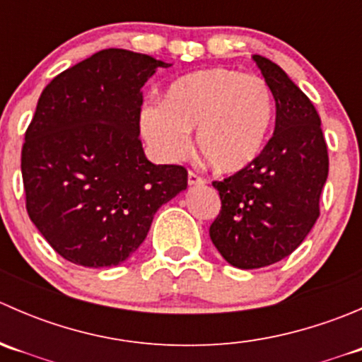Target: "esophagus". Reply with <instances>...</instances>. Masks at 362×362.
<instances>
[{
    "label": "esophagus",
    "instance_id": "esophagus-1",
    "mask_svg": "<svg viewBox=\"0 0 362 362\" xmlns=\"http://www.w3.org/2000/svg\"><path fill=\"white\" fill-rule=\"evenodd\" d=\"M187 182H189V185H203L206 180H204L203 177H199L198 173H194V171H189Z\"/></svg>",
    "mask_w": 362,
    "mask_h": 362
}]
</instances>
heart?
Here are the masks:
<instances>
[{
    "label": "heart",
    "mask_w": 362,
    "mask_h": 362,
    "mask_svg": "<svg viewBox=\"0 0 362 362\" xmlns=\"http://www.w3.org/2000/svg\"><path fill=\"white\" fill-rule=\"evenodd\" d=\"M275 117L268 83L238 69L208 68L175 80L163 107L141 110L140 126L156 154L175 160L189 148L187 133L196 129V148L218 173H238L261 156Z\"/></svg>",
    "instance_id": "b5f03b06"
}]
</instances>
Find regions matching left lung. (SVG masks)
Instances as JSON below:
<instances>
[{"instance_id": "left-lung-1", "label": "left lung", "mask_w": 362, "mask_h": 362, "mask_svg": "<svg viewBox=\"0 0 362 362\" xmlns=\"http://www.w3.org/2000/svg\"><path fill=\"white\" fill-rule=\"evenodd\" d=\"M276 105L275 131L245 170L214 182L221 211L210 238L229 264L264 268L301 245L319 218L329 171L320 117L279 64L254 56Z\"/></svg>"}]
</instances>
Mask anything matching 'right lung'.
<instances>
[{
  "instance_id": "right-lung-1",
  "label": "right lung",
  "mask_w": 362,
  "mask_h": 362,
  "mask_svg": "<svg viewBox=\"0 0 362 362\" xmlns=\"http://www.w3.org/2000/svg\"><path fill=\"white\" fill-rule=\"evenodd\" d=\"M171 64L105 49L43 89L23 145L25 208L59 255L86 268L126 261L187 170L152 164L140 140L141 87Z\"/></svg>"
}]
</instances>
